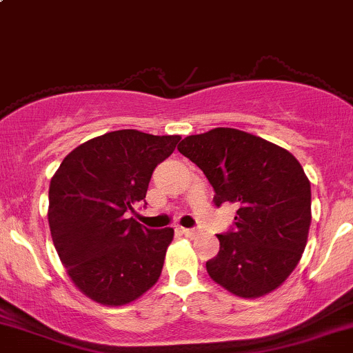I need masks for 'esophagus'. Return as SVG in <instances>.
<instances>
[{"label": "esophagus", "mask_w": 353, "mask_h": 353, "mask_svg": "<svg viewBox=\"0 0 353 353\" xmlns=\"http://www.w3.org/2000/svg\"><path fill=\"white\" fill-rule=\"evenodd\" d=\"M182 232L185 234L187 237H194L197 234V229H183V227H182Z\"/></svg>", "instance_id": "obj_1"}]
</instances>
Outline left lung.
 Returning a JSON list of instances; mask_svg holds the SVG:
<instances>
[{
  "mask_svg": "<svg viewBox=\"0 0 353 353\" xmlns=\"http://www.w3.org/2000/svg\"><path fill=\"white\" fill-rule=\"evenodd\" d=\"M206 174L213 203L237 206L220 251L206 261L211 279L243 298H258L290 277L307 246L310 182L283 147L234 128L190 135L179 145Z\"/></svg>",
  "mask_w": 353,
  "mask_h": 353,
  "instance_id": "left-lung-1",
  "label": "left lung"
}]
</instances>
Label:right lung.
I'll return each instance as SVG.
<instances>
[{
  "label": "right lung",
  "mask_w": 353,
  "mask_h": 353,
  "mask_svg": "<svg viewBox=\"0 0 353 353\" xmlns=\"http://www.w3.org/2000/svg\"><path fill=\"white\" fill-rule=\"evenodd\" d=\"M179 140L117 130L76 147L53 174V246L72 283L92 300L126 305L159 279L173 229H147L126 213L145 203L154 170Z\"/></svg>",
  "instance_id": "obj_1"
}]
</instances>
